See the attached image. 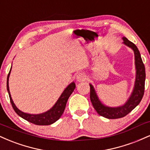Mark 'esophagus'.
I'll list each match as a JSON object with an SVG mask.
<instances>
[{"mask_svg": "<svg viewBox=\"0 0 150 150\" xmlns=\"http://www.w3.org/2000/svg\"><path fill=\"white\" fill-rule=\"evenodd\" d=\"M76 79L77 81H78V82H84V81L87 80V75L82 73H78L76 76Z\"/></svg>", "mask_w": 150, "mask_h": 150, "instance_id": "obj_1", "label": "esophagus"}]
</instances>
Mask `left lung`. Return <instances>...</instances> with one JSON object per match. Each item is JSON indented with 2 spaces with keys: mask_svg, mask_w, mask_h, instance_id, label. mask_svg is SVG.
<instances>
[{
  "mask_svg": "<svg viewBox=\"0 0 150 150\" xmlns=\"http://www.w3.org/2000/svg\"><path fill=\"white\" fill-rule=\"evenodd\" d=\"M123 44L131 48L135 54V64L136 69V77L133 90L128 101L123 106L118 107H109L105 106L99 101L94 87L89 84L90 87V100L94 109L99 115L108 119H116L123 118L133 110L142 100L144 92L145 83V68L140 51L133 43L130 42L127 38L123 37Z\"/></svg>",
  "mask_w": 150,
  "mask_h": 150,
  "instance_id": "left-lung-1",
  "label": "left lung"
}]
</instances>
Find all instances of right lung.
Here are the masks:
<instances>
[{
  "label": "right lung",
  "mask_w": 150,
  "mask_h": 150,
  "mask_svg": "<svg viewBox=\"0 0 150 150\" xmlns=\"http://www.w3.org/2000/svg\"><path fill=\"white\" fill-rule=\"evenodd\" d=\"M10 71H11V69H10L9 73H8V77H7V90H8V94H9L10 100V102H11L12 106H13V109H14V111L18 116H20L21 118H24V119L27 120V121L30 122V123L38 125H51L55 123L56 120H58L61 118L62 114L64 112L68 98L71 95V94L75 88V84L73 82L70 83L65 89V90L62 93L61 95L60 96L59 99H58L56 104H54V106L51 109H49L46 112L40 113V114H30V113L22 112L20 109H18L17 106H15L14 102H13V99H12L11 95H10V93L9 85H8V80H9Z\"/></svg>",
  "instance_id": "add662e5"
}]
</instances>
